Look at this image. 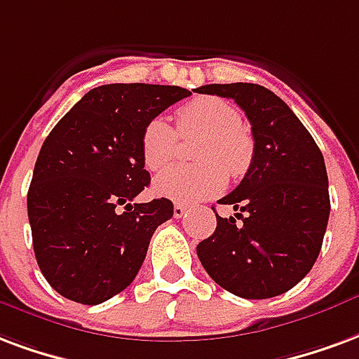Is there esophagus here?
Masks as SVG:
<instances>
[{"mask_svg": "<svg viewBox=\"0 0 359 359\" xmlns=\"http://www.w3.org/2000/svg\"><path fill=\"white\" fill-rule=\"evenodd\" d=\"M184 213H187V205L175 203V207H172V217H175V219H180V217H184Z\"/></svg>", "mask_w": 359, "mask_h": 359, "instance_id": "esophagus-1", "label": "esophagus"}]
</instances>
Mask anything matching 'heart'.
I'll return each mask as SVG.
<instances>
[{
    "instance_id": "1",
    "label": "heart",
    "mask_w": 359,
    "mask_h": 359,
    "mask_svg": "<svg viewBox=\"0 0 359 359\" xmlns=\"http://www.w3.org/2000/svg\"><path fill=\"white\" fill-rule=\"evenodd\" d=\"M179 135H200L194 146L196 165H177L161 172L154 182V192L179 201L194 203L220 192L226 184V172L240 179L255 158V139L243 123L240 110L228 100L198 97L177 110ZM177 150V133L163 118L146 123L140 137V154L150 171H161Z\"/></svg>"
}]
</instances>
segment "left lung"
I'll return each instance as SVG.
<instances>
[{"mask_svg":"<svg viewBox=\"0 0 359 359\" xmlns=\"http://www.w3.org/2000/svg\"><path fill=\"white\" fill-rule=\"evenodd\" d=\"M198 93L233 98L245 112L255 158L220 203L217 228L196 247L205 272L241 299H270L294 287L320 255L329 211L325 161L312 135L278 95L255 83H211Z\"/></svg>","mask_w":359,"mask_h":359,"instance_id":"8db88e82","label":"left lung"}]
</instances>
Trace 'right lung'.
Wrapping results in <instances>:
<instances>
[{"label": "right lung", "instance_id": "1", "mask_svg": "<svg viewBox=\"0 0 359 359\" xmlns=\"http://www.w3.org/2000/svg\"><path fill=\"white\" fill-rule=\"evenodd\" d=\"M190 95L177 85H102L53 127L32 175L28 219L39 270L58 294L100 304L139 274L156 228L172 217L167 198L133 203L150 184L140 137Z\"/></svg>", "mask_w": 359, "mask_h": 359}]
</instances>
